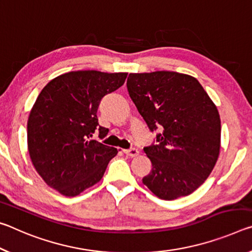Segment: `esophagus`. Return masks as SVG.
<instances>
[{"label": "esophagus", "instance_id": "1", "mask_svg": "<svg viewBox=\"0 0 252 252\" xmlns=\"http://www.w3.org/2000/svg\"><path fill=\"white\" fill-rule=\"evenodd\" d=\"M124 153L129 156V158H136L139 154V152L136 148H130V150H124Z\"/></svg>", "mask_w": 252, "mask_h": 252}]
</instances>
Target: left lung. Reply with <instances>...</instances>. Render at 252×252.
I'll return each instance as SVG.
<instances>
[{
    "instance_id": "left-lung-1",
    "label": "left lung",
    "mask_w": 252,
    "mask_h": 252,
    "mask_svg": "<svg viewBox=\"0 0 252 252\" xmlns=\"http://www.w3.org/2000/svg\"><path fill=\"white\" fill-rule=\"evenodd\" d=\"M127 90L156 145L144 148L152 163L144 185L163 200L187 196L204 183L220 154L217 106L194 77L174 71L129 73Z\"/></svg>"
}]
</instances>
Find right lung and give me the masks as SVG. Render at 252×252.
Masks as SVG:
<instances>
[{
	"label": "right lung",
	"instance_id": "add662e5",
	"mask_svg": "<svg viewBox=\"0 0 252 252\" xmlns=\"http://www.w3.org/2000/svg\"><path fill=\"white\" fill-rule=\"evenodd\" d=\"M127 72L70 71L41 90L28 119V151L38 174L64 196H76L102 179L115 147L90 139L99 126L101 98L122 87Z\"/></svg>",
	"mask_w": 252,
	"mask_h": 252
}]
</instances>
